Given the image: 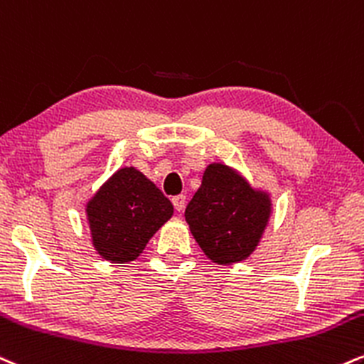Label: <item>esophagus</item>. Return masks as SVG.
I'll list each match as a JSON object with an SVG mask.
<instances>
[{
    "mask_svg": "<svg viewBox=\"0 0 364 364\" xmlns=\"http://www.w3.org/2000/svg\"><path fill=\"white\" fill-rule=\"evenodd\" d=\"M185 201H186V196L185 195L173 196V205H174V208L178 210V212H181V210L185 208Z\"/></svg>",
    "mask_w": 364,
    "mask_h": 364,
    "instance_id": "1",
    "label": "esophagus"
}]
</instances>
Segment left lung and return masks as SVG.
I'll return each instance as SVG.
<instances>
[{"label": "left lung", "instance_id": "obj_1", "mask_svg": "<svg viewBox=\"0 0 364 364\" xmlns=\"http://www.w3.org/2000/svg\"><path fill=\"white\" fill-rule=\"evenodd\" d=\"M271 215L269 191L252 186L237 169L224 163L207 166L185 212L201 251L222 266L247 259L256 251Z\"/></svg>", "mask_w": 364, "mask_h": 364}]
</instances>
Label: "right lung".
<instances>
[{
    "mask_svg": "<svg viewBox=\"0 0 364 364\" xmlns=\"http://www.w3.org/2000/svg\"><path fill=\"white\" fill-rule=\"evenodd\" d=\"M91 244L110 262L135 261L173 217V203L134 166L120 168L85 205Z\"/></svg>",
    "mask_w": 364,
    "mask_h": 364,
    "instance_id": "obj_1",
    "label": "right lung"
}]
</instances>
